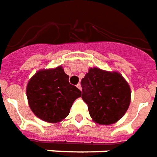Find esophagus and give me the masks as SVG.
Masks as SVG:
<instances>
[{
    "mask_svg": "<svg viewBox=\"0 0 157 157\" xmlns=\"http://www.w3.org/2000/svg\"><path fill=\"white\" fill-rule=\"evenodd\" d=\"M77 87H78V88L79 90H81V85H80V84H78V85H77Z\"/></svg>",
    "mask_w": 157,
    "mask_h": 157,
    "instance_id": "1",
    "label": "esophagus"
}]
</instances>
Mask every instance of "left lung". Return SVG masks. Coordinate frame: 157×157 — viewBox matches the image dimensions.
Segmentation results:
<instances>
[{
	"label": "left lung",
	"mask_w": 157,
	"mask_h": 157,
	"mask_svg": "<svg viewBox=\"0 0 157 157\" xmlns=\"http://www.w3.org/2000/svg\"><path fill=\"white\" fill-rule=\"evenodd\" d=\"M81 86L82 99L88 105L90 117L98 124L117 122L130 105V86L117 72L90 68Z\"/></svg>",
	"instance_id": "left-lung-1"
}]
</instances>
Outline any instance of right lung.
<instances>
[{"mask_svg":"<svg viewBox=\"0 0 157 157\" xmlns=\"http://www.w3.org/2000/svg\"><path fill=\"white\" fill-rule=\"evenodd\" d=\"M61 67L40 70L27 84L26 96L36 116L49 123L62 121L70 113L73 101L82 95L69 83Z\"/></svg>","mask_w":157,"mask_h":157,"instance_id":"right-lung-1","label":"right lung"}]
</instances>
